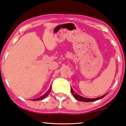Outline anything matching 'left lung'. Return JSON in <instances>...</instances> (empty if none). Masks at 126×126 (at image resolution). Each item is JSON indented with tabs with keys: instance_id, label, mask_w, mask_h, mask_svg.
<instances>
[{
	"instance_id": "obj_1",
	"label": "left lung",
	"mask_w": 126,
	"mask_h": 126,
	"mask_svg": "<svg viewBox=\"0 0 126 126\" xmlns=\"http://www.w3.org/2000/svg\"><path fill=\"white\" fill-rule=\"evenodd\" d=\"M71 93L72 94H73L74 96L75 97V98L77 99L79 101H80V102H94V101H96V100H99V99H102L103 98H104V96H106V95L107 94H104V95H103L102 96H100V97H98V98H84V97H83L81 96H80V95L77 94V93H75V91H74L73 89H72V88H71Z\"/></svg>"
}]
</instances>
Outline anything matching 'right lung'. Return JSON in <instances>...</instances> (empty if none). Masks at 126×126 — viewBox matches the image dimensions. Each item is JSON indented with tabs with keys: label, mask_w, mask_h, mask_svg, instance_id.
<instances>
[{
	"label": "right lung",
	"mask_w": 126,
	"mask_h": 126,
	"mask_svg": "<svg viewBox=\"0 0 126 126\" xmlns=\"http://www.w3.org/2000/svg\"><path fill=\"white\" fill-rule=\"evenodd\" d=\"M51 88H52V86H51V87H49V90H48V91H47V93H45V94H44L43 95H42V96H40V98H37V99H32V100H33V101H36V100H43V99H45V98H46V97H47V96H48V94H49V93H50V91H51Z\"/></svg>",
	"instance_id": "1"
}]
</instances>
